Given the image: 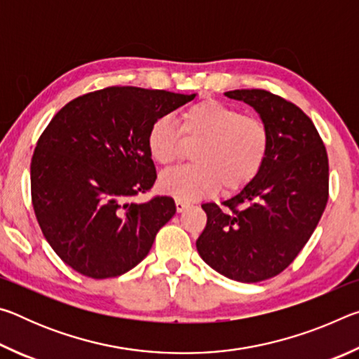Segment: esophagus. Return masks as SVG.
Returning <instances> with one entry per match:
<instances>
[{
  "label": "esophagus",
  "instance_id": "obj_1",
  "mask_svg": "<svg viewBox=\"0 0 359 359\" xmlns=\"http://www.w3.org/2000/svg\"><path fill=\"white\" fill-rule=\"evenodd\" d=\"M187 208H188V203L182 201V199H175V209H177L179 214L180 212H184Z\"/></svg>",
  "mask_w": 359,
  "mask_h": 359
}]
</instances>
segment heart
Here are the masks:
<instances>
[{
  "mask_svg": "<svg viewBox=\"0 0 359 359\" xmlns=\"http://www.w3.org/2000/svg\"><path fill=\"white\" fill-rule=\"evenodd\" d=\"M182 135L199 142L193 151L196 165L174 168L158 179L161 191L182 201L203 198L218 187L226 193L245 187L263 168L271 147V133L263 120L218 101L187 107L180 130L172 118H156L147 135L150 156L163 166L172 165L182 155Z\"/></svg>",
  "mask_w": 359,
  "mask_h": 359,
  "instance_id": "heart-1",
  "label": "heart"
}]
</instances>
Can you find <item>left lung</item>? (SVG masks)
<instances>
[{"label": "left lung", "mask_w": 359, "mask_h": 359, "mask_svg": "<svg viewBox=\"0 0 359 359\" xmlns=\"http://www.w3.org/2000/svg\"><path fill=\"white\" fill-rule=\"evenodd\" d=\"M258 112L271 133L263 168L222 204H203L208 224L199 257L236 282L266 280L293 263L311 239L327 203L330 166L312 120L293 102L266 90L224 93Z\"/></svg>", "instance_id": "8db88e82"}]
</instances>
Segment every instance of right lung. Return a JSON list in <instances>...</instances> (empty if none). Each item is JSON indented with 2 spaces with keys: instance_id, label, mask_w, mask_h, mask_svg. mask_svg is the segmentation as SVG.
I'll return each mask as SVG.
<instances>
[{
  "instance_id": "obj_1",
  "label": "right lung",
  "mask_w": 359,
  "mask_h": 359,
  "mask_svg": "<svg viewBox=\"0 0 359 359\" xmlns=\"http://www.w3.org/2000/svg\"><path fill=\"white\" fill-rule=\"evenodd\" d=\"M194 98L109 87L69 101L47 125L32 160L33 208L53 252L79 274L128 272L174 217L172 198H131L156 179L147 149L150 125Z\"/></svg>"
}]
</instances>
